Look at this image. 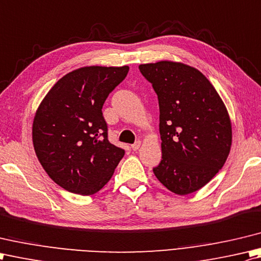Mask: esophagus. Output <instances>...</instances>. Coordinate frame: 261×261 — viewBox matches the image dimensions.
<instances>
[{
    "label": "esophagus",
    "instance_id": "obj_1",
    "mask_svg": "<svg viewBox=\"0 0 261 261\" xmlns=\"http://www.w3.org/2000/svg\"><path fill=\"white\" fill-rule=\"evenodd\" d=\"M141 144H142V143H141V141H137V142H135V143H134V144H133V145H132V150H134V151H137V150H138V148H140V147H141Z\"/></svg>",
    "mask_w": 261,
    "mask_h": 261
}]
</instances>
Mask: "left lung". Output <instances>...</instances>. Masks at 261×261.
<instances>
[{
    "label": "left lung",
    "mask_w": 261,
    "mask_h": 261,
    "mask_svg": "<svg viewBox=\"0 0 261 261\" xmlns=\"http://www.w3.org/2000/svg\"><path fill=\"white\" fill-rule=\"evenodd\" d=\"M160 107L159 181L184 196L203 188L224 166L232 145L230 115L203 73L172 61L141 64Z\"/></svg>",
    "instance_id": "obj_1"
}]
</instances>
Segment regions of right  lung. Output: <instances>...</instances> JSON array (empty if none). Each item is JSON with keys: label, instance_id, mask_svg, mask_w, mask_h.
<instances>
[{"label": "right lung", "instance_id": "obj_1", "mask_svg": "<svg viewBox=\"0 0 261 261\" xmlns=\"http://www.w3.org/2000/svg\"><path fill=\"white\" fill-rule=\"evenodd\" d=\"M128 71L127 65L76 68L58 80L36 110V155L53 181L70 193H98L124 156L125 150L108 141L101 109Z\"/></svg>", "mask_w": 261, "mask_h": 261}]
</instances>
